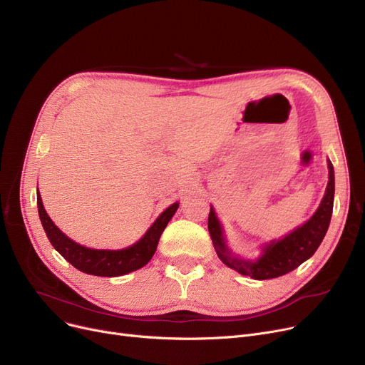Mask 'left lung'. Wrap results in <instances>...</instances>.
Here are the masks:
<instances>
[{
    "mask_svg": "<svg viewBox=\"0 0 365 365\" xmlns=\"http://www.w3.org/2000/svg\"><path fill=\"white\" fill-rule=\"evenodd\" d=\"M334 201V168L329 161V183L325 195L315 212V215L293 232L281 240L271 241L263 247V253L256 260H245L235 256L225 241L222 225L210 207L208 232L212 237L215 250L219 259L240 272L241 275L252 277L253 279H271L294 271L304 260H308L322 242L331 220Z\"/></svg>",
    "mask_w": 365,
    "mask_h": 365,
    "instance_id": "8db88e82",
    "label": "left lung"
}]
</instances>
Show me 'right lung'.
Listing matches in <instances>:
<instances>
[{
    "label": "right lung",
    "mask_w": 365,
    "mask_h": 365,
    "mask_svg": "<svg viewBox=\"0 0 365 365\" xmlns=\"http://www.w3.org/2000/svg\"><path fill=\"white\" fill-rule=\"evenodd\" d=\"M36 205L51 245L76 269L96 277H120L143 267L155 255L161 234L179 208V202L165 208L136 244L123 250H94V248L76 244L53 223L43 205L40 192H36Z\"/></svg>",
    "instance_id": "1"
}]
</instances>
